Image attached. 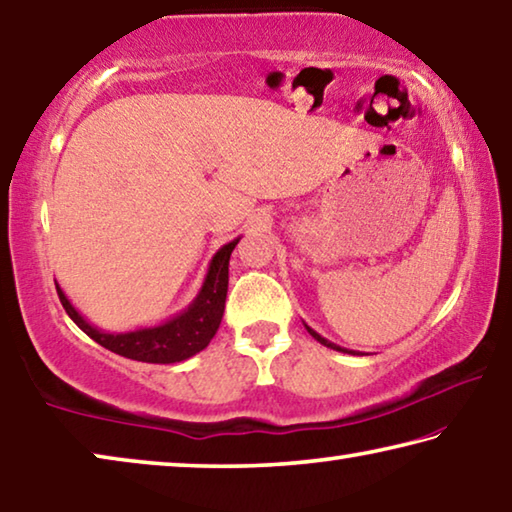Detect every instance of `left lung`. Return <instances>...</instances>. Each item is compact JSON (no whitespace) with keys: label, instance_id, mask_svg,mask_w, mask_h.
Masks as SVG:
<instances>
[{"label":"left lung","instance_id":"obj_1","mask_svg":"<svg viewBox=\"0 0 512 512\" xmlns=\"http://www.w3.org/2000/svg\"><path fill=\"white\" fill-rule=\"evenodd\" d=\"M306 331H308V333H311V335H313V338H315L317 342H322V345H324V347H331V349H335V351H345V354H354V351H349V349H342V347H338V345H333V342H329V340H326V338H322V335H320V333H317V331H313V329H311V326H306Z\"/></svg>","mask_w":512,"mask_h":512}]
</instances>
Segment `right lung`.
Wrapping results in <instances>:
<instances>
[{
	"mask_svg": "<svg viewBox=\"0 0 512 512\" xmlns=\"http://www.w3.org/2000/svg\"><path fill=\"white\" fill-rule=\"evenodd\" d=\"M240 238L231 240L213 256L208 265V274L201 286L195 301L165 324L152 326V329H138L127 333H106L99 331L97 326L88 324L79 315L77 308L70 304L65 292L56 286L58 299L65 308V313L72 317V322L79 329L90 335L92 340L106 347L113 354H120L131 360H142V363H181L190 356L199 354L201 349L208 347L213 335L220 329L224 315L226 290H229V258L231 251L236 249Z\"/></svg>",
	"mask_w": 512,
	"mask_h": 512,
	"instance_id": "1",
	"label": "right lung"
}]
</instances>
